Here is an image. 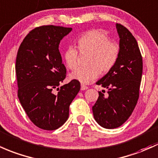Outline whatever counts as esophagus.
Instances as JSON below:
<instances>
[{"instance_id": "obj_1", "label": "esophagus", "mask_w": 158, "mask_h": 158, "mask_svg": "<svg viewBox=\"0 0 158 158\" xmlns=\"http://www.w3.org/2000/svg\"><path fill=\"white\" fill-rule=\"evenodd\" d=\"M88 86L85 85H81V90L82 91H85V90H87L88 89Z\"/></svg>"}]
</instances>
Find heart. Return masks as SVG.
<instances>
[{
	"label": "heart",
	"mask_w": 158,
	"mask_h": 158,
	"mask_svg": "<svg viewBox=\"0 0 158 158\" xmlns=\"http://www.w3.org/2000/svg\"><path fill=\"white\" fill-rule=\"evenodd\" d=\"M76 46L81 53H90L87 67H79L71 73L70 78L83 84H88L101 74L112 70L117 62L120 52L119 46L109 40V37L102 30H91L82 34L76 41ZM77 50L73 46L64 52V59L67 67L73 70L78 64Z\"/></svg>",
	"instance_id": "1"
}]
</instances>
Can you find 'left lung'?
<instances>
[{
  "instance_id": "1",
  "label": "left lung",
  "mask_w": 158,
  "mask_h": 158,
  "mask_svg": "<svg viewBox=\"0 0 158 158\" xmlns=\"http://www.w3.org/2000/svg\"><path fill=\"white\" fill-rule=\"evenodd\" d=\"M120 37V52L110 72L96 84L109 89L108 95L99 92L92 107L94 119L101 127H120L132 114L139 97L143 57L138 43L127 28L116 24Z\"/></svg>"
}]
</instances>
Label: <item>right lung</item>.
Here are the masks:
<instances>
[{
    "mask_svg": "<svg viewBox=\"0 0 158 158\" xmlns=\"http://www.w3.org/2000/svg\"><path fill=\"white\" fill-rule=\"evenodd\" d=\"M71 27L42 25L31 30L17 52L15 73L18 98L30 120L40 129L54 131L69 117V107L80 90L73 79L58 88L67 76L58 49ZM57 88L58 94L53 90Z\"/></svg>",
    "mask_w": 158,
    "mask_h": 158,
    "instance_id": "add662e5",
    "label": "right lung"
}]
</instances>
